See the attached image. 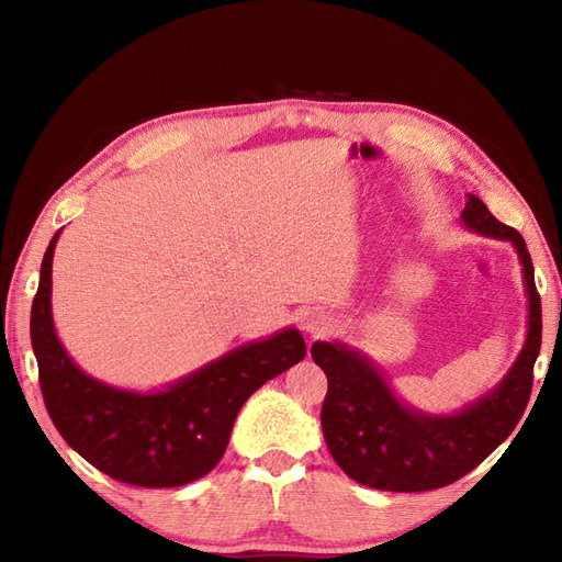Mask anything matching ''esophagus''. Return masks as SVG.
Returning a JSON list of instances; mask_svg holds the SVG:
<instances>
[{"mask_svg":"<svg viewBox=\"0 0 562 562\" xmlns=\"http://www.w3.org/2000/svg\"><path fill=\"white\" fill-rule=\"evenodd\" d=\"M333 326V318L326 314H304V328H307L312 335L326 333Z\"/></svg>","mask_w":562,"mask_h":562,"instance_id":"esophagus-1","label":"esophagus"}]
</instances>
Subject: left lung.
<instances>
[{"label": "left lung", "instance_id": "left-lung-1", "mask_svg": "<svg viewBox=\"0 0 562 562\" xmlns=\"http://www.w3.org/2000/svg\"><path fill=\"white\" fill-rule=\"evenodd\" d=\"M462 220L475 232L516 246L530 297L527 342L492 394L448 417L411 411L359 353L342 345L316 342L312 359L328 378V394L321 407L323 438L339 469L361 485L389 492L446 487L504 443L530 401L541 347V300L532 258L520 232L499 223L479 196H469Z\"/></svg>", "mask_w": 562, "mask_h": 562}]
</instances>
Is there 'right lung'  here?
I'll return each mask as SVG.
<instances>
[{"instance_id": "right-lung-1", "label": "right lung", "mask_w": 562, "mask_h": 562, "mask_svg": "<svg viewBox=\"0 0 562 562\" xmlns=\"http://www.w3.org/2000/svg\"><path fill=\"white\" fill-rule=\"evenodd\" d=\"M50 239L32 300L30 339L48 417L98 471L140 487H178L206 475L225 454L234 419L252 391L307 353L297 330L236 349L157 394L91 380L70 361L50 321Z\"/></svg>"}]
</instances>
